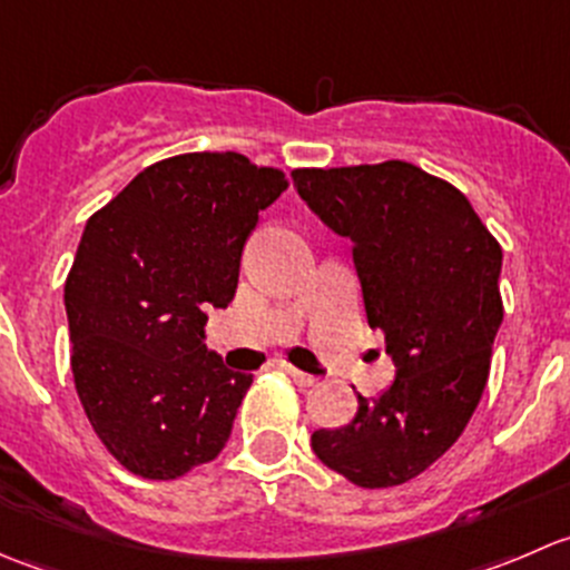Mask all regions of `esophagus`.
I'll use <instances>...</instances> for the list:
<instances>
[{
	"instance_id": "34e87169",
	"label": "esophagus",
	"mask_w": 570,
	"mask_h": 570,
	"mask_svg": "<svg viewBox=\"0 0 570 570\" xmlns=\"http://www.w3.org/2000/svg\"><path fill=\"white\" fill-rule=\"evenodd\" d=\"M284 372H286V375H289L292 381H295L301 389H312L314 383H317V377L306 375V372H301V370H295V366H292V364H284Z\"/></svg>"
}]
</instances>
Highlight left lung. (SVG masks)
<instances>
[{
  "label": "left lung",
  "instance_id": "1",
  "mask_svg": "<svg viewBox=\"0 0 570 570\" xmlns=\"http://www.w3.org/2000/svg\"><path fill=\"white\" fill-rule=\"evenodd\" d=\"M301 198L353 243L366 320L396 377L358 396L353 422L317 430L312 450L353 485L394 488L430 469L465 430L502 325V245L444 178L402 159L297 168Z\"/></svg>",
  "mask_w": 570,
  "mask_h": 570
}]
</instances>
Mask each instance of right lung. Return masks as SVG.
I'll return each instance as SVG.
<instances>
[{
    "label": "right lung",
    "instance_id": "1",
    "mask_svg": "<svg viewBox=\"0 0 570 570\" xmlns=\"http://www.w3.org/2000/svg\"><path fill=\"white\" fill-rule=\"evenodd\" d=\"M286 187L243 154H178L90 215L66 278L71 372L131 474L176 480L226 446L253 375L206 353L204 308L234 301L245 239Z\"/></svg>",
    "mask_w": 570,
    "mask_h": 570
}]
</instances>
